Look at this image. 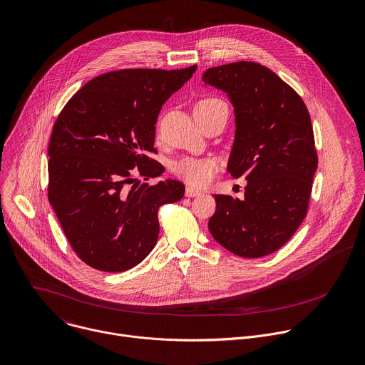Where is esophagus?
I'll list each match as a JSON object with an SVG mask.
<instances>
[{
  "label": "esophagus",
  "mask_w": 365,
  "mask_h": 365,
  "mask_svg": "<svg viewBox=\"0 0 365 365\" xmlns=\"http://www.w3.org/2000/svg\"><path fill=\"white\" fill-rule=\"evenodd\" d=\"M185 195H186L187 197H195V196L202 195V192H200V190H197V189H195V187L187 186V187H186V190H185Z\"/></svg>",
  "instance_id": "esophagus-1"
}]
</instances>
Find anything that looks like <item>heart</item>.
<instances>
[{"label":"heart","instance_id":"b5f03b06","mask_svg":"<svg viewBox=\"0 0 365 365\" xmlns=\"http://www.w3.org/2000/svg\"><path fill=\"white\" fill-rule=\"evenodd\" d=\"M217 107H226V104L215 97L202 98L195 111H207ZM219 163L213 158H183L173 165V173L192 186H207L217 173Z\"/></svg>","mask_w":365,"mask_h":365}]
</instances>
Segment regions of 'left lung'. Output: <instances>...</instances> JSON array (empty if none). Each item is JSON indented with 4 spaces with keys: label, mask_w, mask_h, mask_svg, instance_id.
<instances>
[{
    "label": "left lung",
    "mask_w": 365,
    "mask_h": 365,
    "mask_svg": "<svg viewBox=\"0 0 365 365\" xmlns=\"http://www.w3.org/2000/svg\"><path fill=\"white\" fill-rule=\"evenodd\" d=\"M202 80L227 93L235 107L227 170L248 180L242 200L215 195L209 230L237 257H267L287 244L307 216L318 166L308 108L289 84L259 63L212 67Z\"/></svg>",
    "instance_id": "obj_1"
}]
</instances>
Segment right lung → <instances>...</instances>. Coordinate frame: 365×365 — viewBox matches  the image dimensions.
I'll return each instance as SVG.
<instances>
[{"label": "right lung", "mask_w": 365, "mask_h": 365, "mask_svg": "<svg viewBox=\"0 0 365 365\" xmlns=\"http://www.w3.org/2000/svg\"><path fill=\"white\" fill-rule=\"evenodd\" d=\"M125 68L94 77L60 111L48 145V200L70 247L88 267L128 271L155 248L158 212L185 195L178 180H149L163 103L196 71Z\"/></svg>", "instance_id": "right-lung-1"}]
</instances>
